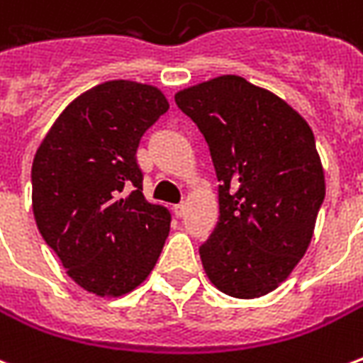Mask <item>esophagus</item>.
<instances>
[{
    "label": "esophagus",
    "mask_w": 363,
    "mask_h": 363,
    "mask_svg": "<svg viewBox=\"0 0 363 363\" xmlns=\"http://www.w3.org/2000/svg\"><path fill=\"white\" fill-rule=\"evenodd\" d=\"M184 210H186V206H184V204H174L173 206V212H174V216H177V218H182V216H184Z\"/></svg>",
    "instance_id": "34e87169"
}]
</instances>
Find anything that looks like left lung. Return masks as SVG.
I'll return each mask as SVG.
<instances>
[{
    "label": "left lung",
    "mask_w": 363,
    "mask_h": 363,
    "mask_svg": "<svg viewBox=\"0 0 363 363\" xmlns=\"http://www.w3.org/2000/svg\"><path fill=\"white\" fill-rule=\"evenodd\" d=\"M220 181V221L200 247L206 276L239 299L267 296L309 249L325 171L305 118L272 91L220 75L179 91Z\"/></svg>",
    "instance_id": "obj_1"
}]
</instances>
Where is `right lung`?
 Returning a JSON list of instances; mask_svg holds the SVG:
<instances>
[{"instance_id": "obj_1", "label": "right lung", "mask_w": 363, "mask_h": 363, "mask_svg": "<svg viewBox=\"0 0 363 363\" xmlns=\"http://www.w3.org/2000/svg\"><path fill=\"white\" fill-rule=\"evenodd\" d=\"M167 111V96L153 85L104 82L67 104L36 150V228L89 294H130L163 251L171 212L143 196L135 151Z\"/></svg>"}]
</instances>
